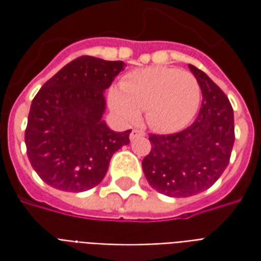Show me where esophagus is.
I'll return each mask as SVG.
<instances>
[{"instance_id": "34e87169", "label": "esophagus", "mask_w": 261, "mask_h": 261, "mask_svg": "<svg viewBox=\"0 0 261 261\" xmlns=\"http://www.w3.org/2000/svg\"><path fill=\"white\" fill-rule=\"evenodd\" d=\"M142 137H145V133L141 130H133L130 133L131 141H134V140H137V138H142Z\"/></svg>"}]
</instances>
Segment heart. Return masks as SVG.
<instances>
[{
	"instance_id": "obj_1",
	"label": "heart",
	"mask_w": 261,
	"mask_h": 261,
	"mask_svg": "<svg viewBox=\"0 0 261 261\" xmlns=\"http://www.w3.org/2000/svg\"><path fill=\"white\" fill-rule=\"evenodd\" d=\"M201 100L196 76L173 67H147L124 76L109 93V106L125 124H136L145 112L147 124L176 133L192 123Z\"/></svg>"
}]
</instances>
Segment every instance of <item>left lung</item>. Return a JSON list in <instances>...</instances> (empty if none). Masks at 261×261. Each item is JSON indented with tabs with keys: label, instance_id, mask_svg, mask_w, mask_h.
Masks as SVG:
<instances>
[{
	"label": "left lung",
	"instance_id": "1",
	"mask_svg": "<svg viewBox=\"0 0 261 261\" xmlns=\"http://www.w3.org/2000/svg\"><path fill=\"white\" fill-rule=\"evenodd\" d=\"M189 68L202 93L196 121L176 134L149 137L152 148L142 159L149 186L169 197H190L213 186L229 164L235 141L228 97L201 69Z\"/></svg>",
	"mask_w": 261,
	"mask_h": 261
}]
</instances>
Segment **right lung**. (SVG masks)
<instances>
[{
  "label": "right lung",
  "mask_w": 261,
  "mask_h": 261,
  "mask_svg": "<svg viewBox=\"0 0 261 261\" xmlns=\"http://www.w3.org/2000/svg\"><path fill=\"white\" fill-rule=\"evenodd\" d=\"M124 67L123 61L82 56L37 92L25 144L33 169L48 186L72 193L97 186L113 153L130 144L131 130L113 131L102 119L105 91Z\"/></svg>",
  "instance_id": "add662e5"
}]
</instances>
